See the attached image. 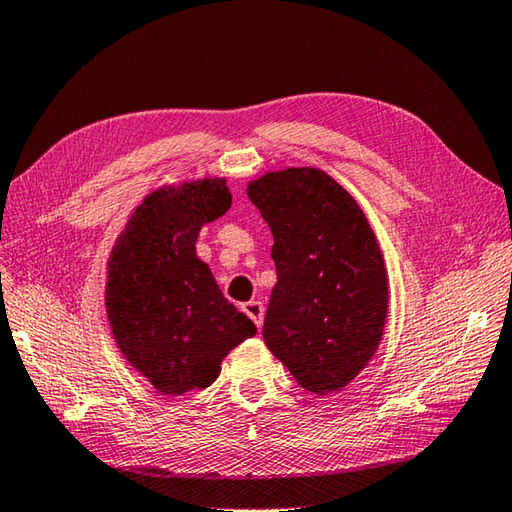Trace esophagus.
<instances>
[{
	"label": "esophagus",
	"mask_w": 512,
	"mask_h": 512,
	"mask_svg": "<svg viewBox=\"0 0 512 512\" xmlns=\"http://www.w3.org/2000/svg\"><path fill=\"white\" fill-rule=\"evenodd\" d=\"M242 310L250 319H253L257 328H262V324H264V306H262V302H246L242 306Z\"/></svg>",
	"instance_id": "1"
}]
</instances>
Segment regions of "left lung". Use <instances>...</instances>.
Here are the masks:
<instances>
[{"mask_svg":"<svg viewBox=\"0 0 512 512\" xmlns=\"http://www.w3.org/2000/svg\"><path fill=\"white\" fill-rule=\"evenodd\" d=\"M246 193L275 239L266 346L310 393L344 388L375 355L388 313V277L373 228L319 168L266 173Z\"/></svg>","mask_w":512,"mask_h":512,"instance_id":"obj_1","label":"left lung"}]
</instances>
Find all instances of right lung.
Masks as SVG:
<instances>
[{
    "instance_id": "right-lung-1",
    "label": "right lung",
    "mask_w": 512,
    "mask_h": 512,
    "mask_svg": "<svg viewBox=\"0 0 512 512\" xmlns=\"http://www.w3.org/2000/svg\"><path fill=\"white\" fill-rule=\"evenodd\" d=\"M230 202L219 177L159 188L135 208L110 253V330L128 362L164 395L208 388L230 350L257 333L195 253L199 230Z\"/></svg>"
}]
</instances>
